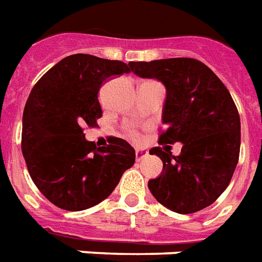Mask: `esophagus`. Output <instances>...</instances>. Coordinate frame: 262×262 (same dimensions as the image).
<instances>
[{
    "label": "esophagus",
    "instance_id": "34e87169",
    "mask_svg": "<svg viewBox=\"0 0 262 262\" xmlns=\"http://www.w3.org/2000/svg\"><path fill=\"white\" fill-rule=\"evenodd\" d=\"M147 156H148V152H147V151H143V150L136 151V160L137 161H141L143 158H146Z\"/></svg>",
    "mask_w": 262,
    "mask_h": 262
}]
</instances>
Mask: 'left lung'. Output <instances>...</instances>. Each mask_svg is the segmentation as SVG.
Returning <instances> with one entry per match:
<instances>
[{
    "label": "left lung",
    "instance_id": "left-lung-1",
    "mask_svg": "<svg viewBox=\"0 0 262 262\" xmlns=\"http://www.w3.org/2000/svg\"><path fill=\"white\" fill-rule=\"evenodd\" d=\"M137 76L164 83L165 130L160 144L180 141L178 157L169 149L151 148L164 169L148 182L156 200L178 214L208 207L229 185L240 152V116L220 77L193 58L129 62Z\"/></svg>",
    "mask_w": 262,
    "mask_h": 262
}]
</instances>
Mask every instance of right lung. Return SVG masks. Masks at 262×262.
Listing matches in <instances>:
<instances>
[{
  "label": "right lung",
  "instance_id": "1",
  "mask_svg": "<svg viewBox=\"0 0 262 262\" xmlns=\"http://www.w3.org/2000/svg\"><path fill=\"white\" fill-rule=\"evenodd\" d=\"M130 67L89 54L63 58L42 75L23 111L22 152L30 178L46 199L62 210L82 211L105 200L136 152L119 137L97 148L83 129L101 118L98 92Z\"/></svg>",
  "mask_w": 262,
  "mask_h": 262
}]
</instances>
